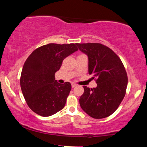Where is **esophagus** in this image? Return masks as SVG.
<instances>
[{
	"instance_id": "esophagus-1",
	"label": "esophagus",
	"mask_w": 147,
	"mask_h": 147,
	"mask_svg": "<svg viewBox=\"0 0 147 147\" xmlns=\"http://www.w3.org/2000/svg\"><path fill=\"white\" fill-rule=\"evenodd\" d=\"M76 86H77V84H75V83H72V88H75Z\"/></svg>"
}]
</instances>
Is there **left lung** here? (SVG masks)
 <instances>
[{
    "instance_id": "left-lung-1",
    "label": "left lung",
    "mask_w": 147,
    "mask_h": 147,
    "mask_svg": "<svg viewBox=\"0 0 147 147\" xmlns=\"http://www.w3.org/2000/svg\"><path fill=\"white\" fill-rule=\"evenodd\" d=\"M88 58V73L96 78L97 86H84L79 104L95 119L109 117L117 110L124 99L128 84L127 74L122 61L115 52L101 43H76Z\"/></svg>"
}]
</instances>
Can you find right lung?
<instances>
[{
	"label": "right lung",
	"mask_w": 147,
	"mask_h": 147,
	"mask_svg": "<svg viewBox=\"0 0 147 147\" xmlns=\"http://www.w3.org/2000/svg\"><path fill=\"white\" fill-rule=\"evenodd\" d=\"M77 50L74 43H49L36 49L25 61L20 79L21 90L36 114L48 117L63 109L71 84L58 83L55 75L64 59Z\"/></svg>",
	"instance_id": "1"
}]
</instances>
